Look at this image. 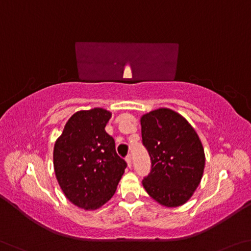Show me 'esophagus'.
Instances as JSON below:
<instances>
[{"label": "esophagus", "mask_w": 251, "mask_h": 251, "mask_svg": "<svg viewBox=\"0 0 251 251\" xmlns=\"http://www.w3.org/2000/svg\"><path fill=\"white\" fill-rule=\"evenodd\" d=\"M125 160L127 162V165H128V168H130V166H132V156H130V154L127 155Z\"/></svg>", "instance_id": "1"}]
</instances>
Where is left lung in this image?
<instances>
[{
  "label": "left lung",
  "mask_w": 251,
  "mask_h": 251,
  "mask_svg": "<svg viewBox=\"0 0 251 251\" xmlns=\"http://www.w3.org/2000/svg\"><path fill=\"white\" fill-rule=\"evenodd\" d=\"M141 125L143 145L152 163L143 186L162 205L184 204L203 176L205 157L200 138L184 117L169 108L143 115Z\"/></svg>",
  "instance_id": "left-lung-1"
}]
</instances>
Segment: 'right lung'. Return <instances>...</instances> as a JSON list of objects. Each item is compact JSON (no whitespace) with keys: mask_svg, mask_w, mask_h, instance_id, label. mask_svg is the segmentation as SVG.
<instances>
[{"mask_svg":"<svg viewBox=\"0 0 251 251\" xmlns=\"http://www.w3.org/2000/svg\"><path fill=\"white\" fill-rule=\"evenodd\" d=\"M108 110H80L69 118L55 141L53 166L65 196L75 205L95 210L114 196L127 163L106 133Z\"/></svg>","mask_w":251,"mask_h":251,"instance_id":"right-lung-1","label":"right lung"}]
</instances>
